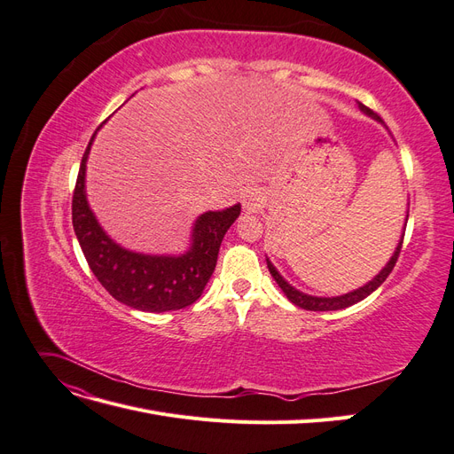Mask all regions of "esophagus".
<instances>
[{"instance_id":"1","label":"esophagus","mask_w":454,"mask_h":454,"mask_svg":"<svg viewBox=\"0 0 454 454\" xmlns=\"http://www.w3.org/2000/svg\"><path fill=\"white\" fill-rule=\"evenodd\" d=\"M242 204L248 212H257L261 208V204H263V200H261V195L257 193L255 189H250V191H246V193H244Z\"/></svg>"}]
</instances>
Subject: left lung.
<instances>
[{"mask_svg": "<svg viewBox=\"0 0 454 454\" xmlns=\"http://www.w3.org/2000/svg\"><path fill=\"white\" fill-rule=\"evenodd\" d=\"M358 107L362 109V112H364L365 115L373 117L375 121H380V117H379L375 112H371V109L365 107L364 104L358 102ZM407 217H409V212H407V215H405V225H407ZM403 235H405V229H402V239L397 240V246H395V250H394L392 257L388 259V263L380 269V272L377 274V277H375L373 280H369L367 284H364L362 287H358V290H352V292H348V294H345V295H337V297H316V295L303 294V292H299L297 287H294L290 282H287V280L282 277V274L277 270V267H274V265L270 263L269 257H267V267H269V272L272 274V278L277 280V284L280 286V290L284 292V295H286L287 299H290L295 307L305 309V310H318V312H324V310H340V309H347V307H350V305L360 303L362 299H365L367 295L373 294V292L377 290V287H379L384 280L388 278V274L392 272L397 257H400V250H402V244H403Z\"/></svg>", "mask_w": 454, "mask_h": 454, "instance_id": "8db88e82", "label": "left lung"}]
</instances>
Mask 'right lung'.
Returning <instances> with one entry per match:
<instances>
[{
	"instance_id": "1",
	"label": "right lung",
	"mask_w": 454,
	"mask_h": 454,
	"mask_svg": "<svg viewBox=\"0 0 454 454\" xmlns=\"http://www.w3.org/2000/svg\"><path fill=\"white\" fill-rule=\"evenodd\" d=\"M96 132L81 159L72 200L74 231L90 270L109 295L136 310L168 312L193 305L212 277L219 246L240 215V204L200 214L193 223L189 250L180 255H151L122 248L109 239L87 200V159Z\"/></svg>"
}]
</instances>
